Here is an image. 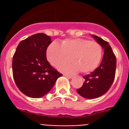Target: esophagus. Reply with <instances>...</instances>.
<instances>
[{"instance_id": "obj_1", "label": "esophagus", "mask_w": 129, "mask_h": 129, "mask_svg": "<svg viewBox=\"0 0 129 129\" xmlns=\"http://www.w3.org/2000/svg\"><path fill=\"white\" fill-rule=\"evenodd\" d=\"M65 77H66L67 78H68V79H70V78H72L73 76H70V75H67V74H64L63 75Z\"/></svg>"}]
</instances>
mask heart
<instances>
[{
	"mask_svg": "<svg viewBox=\"0 0 129 129\" xmlns=\"http://www.w3.org/2000/svg\"><path fill=\"white\" fill-rule=\"evenodd\" d=\"M70 56L73 61L59 66L61 72L68 74H76L80 70L83 73L90 72L100 63L102 47L96 41L76 38L65 39L60 44L53 41L47 47V58L53 66L64 62Z\"/></svg>",
	"mask_w": 129,
	"mask_h": 129,
	"instance_id": "heart-1",
	"label": "heart"
}]
</instances>
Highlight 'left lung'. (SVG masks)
I'll use <instances>...</instances> for the list:
<instances>
[{"instance_id":"obj_1","label":"left lung","mask_w":129,"mask_h":129,"mask_svg":"<svg viewBox=\"0 0 129 129\" xmlns=\"http://www.w3.org/2000/svg\"><path fill=\"white\" fill-rule=\"evenodd\" d=\"M92 37L101 45L104 52L100 66L91 74L83 76L84 82L77 90L81 96L88 99L98 98L109 90L114 82L116 66V57L109 43L96 35Z\"/></svg>"}]
</instances>
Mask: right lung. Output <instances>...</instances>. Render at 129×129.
Wrapping results in <instances>:
<instances>
[{
  "instance_id": "1",
  "label": "right lung",
  "mask_w": 129,
  "mask_h": 129,
  "mask_svg": "<svg viewBox=\"0 0 129 129\" xmlns=\"http://www.w3.org/2000/svg\"><path fill=\"white\" fill-rule=\"evenodd\" d=\"M52 42L49 36L37 33L21 41L13 58V74L20 91L30 98L47 94L62 76L47 61L46 50Z\"/></svg>"
}]
</instances>
